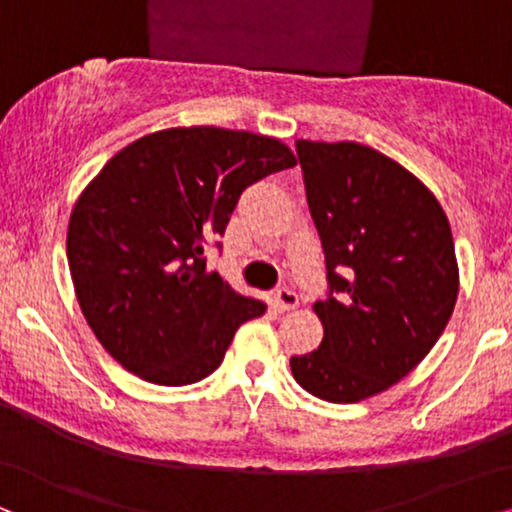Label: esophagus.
<instances>
[{"label":"esophagus","mask_w":512,"mask_h":512,"mask_svg":"<svg viewBox=\"0 0 512 512\" xmlns=\"http://www.w3.org/2000/svg\"><path fill=\"white\" fill-rule=\"evenodd\" d=\"M297 302H299L297 292L290 290V288H278V290H274V295H271V304H274L278 311L295 309Z\"/></svg>","instance_id":"obj_1"}]
</instances>
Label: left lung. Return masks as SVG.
<instances>
[{"label":"left lung","instance_id":"obj_1","mask_svg":"<svg viewBox=\"0 0 512 512\" xmlns=\"http://www.w3.org/2000/svg\"><path fill=\"white\" fill-rule=\"evenodd\" d=\"M295 147L327 295L313 306L323 342L292 356L290 367L316 398L358 403L407 377L452 318V229L438 199L377 149L309 140Z\"/></svg>","mask_w":512,"mask_h":512}]
</instances>
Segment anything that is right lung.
I'll use <instances>...</instances> for the list:
<instances>
[{
  "label": "right lung",
  "instance_id": "obj_1",
  "mask_svg": "<svg viewBox=\"0 0 512 512\" xmlns=\"http://www.w3.org/2000/svg\"><path fill=\"white\" fill-rule=\"evenodd\" d=\"M283 142L213 126L168 128L121 149L84 189L67 227L79 306L109 356L161 386L220 367L245 320L267 311L206 269L250 185L292 168Z\"/></svg>",
  "mask_w": 512,
  "mask_h": 512
}]
</instances>
